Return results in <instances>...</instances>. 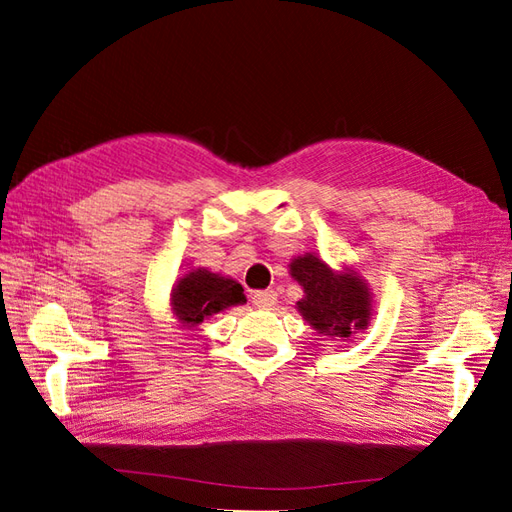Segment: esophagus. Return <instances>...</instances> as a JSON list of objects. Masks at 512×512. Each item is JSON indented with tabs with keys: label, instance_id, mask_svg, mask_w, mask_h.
<instances>
[{
	"label": "esophagus",
	"instance_id": "esophagus-1",
	"mask_svg": "<svg viewBox=\"0 0 512 512\" xmlns=\"http://www.w3.org/2000/svg\"><path fill=\"white\" fill-rule=\"evenodd\" d=\"M252 303L256 307H262V309H269L277 303V292L275 290H260V292H254L252 294Z\"/></svg>",
	"mask_w": 512,
	"mask_h": 512
}]
</instances>
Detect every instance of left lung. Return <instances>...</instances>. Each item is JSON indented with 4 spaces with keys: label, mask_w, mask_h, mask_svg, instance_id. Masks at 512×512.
I'll use <instances>...</instances> for the list:
<instances>
[{
    "label": "left lung",
    "mask_w": 512,
    "mask_h": 512,
    "mask_svg": "<svg viewBox=\"0 0 512 512\" xmlns=\"http://www.w3.org/2000/svg\"><path fill=\"white\" fill-rule=\"evenodd\" d=\"M292 280L303 288L299 314L320 337L352 342L374 318V299L365 277L350 265L333 269L316 254L294 256L288 265Z\"/></svg>",
    "instance_id": "1"
}]
</instances>
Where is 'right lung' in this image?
<instances>
[{
  "instance_id": "right-lung-1",
  "label": "right lung",
  "mask_w": 512,
  "mask_h": 512,
  "mask_svg": "<svg viewBox=\"0 0 512 512\" xmlns=\"http://www.w3.org/2000/svg\"><path fill=\"white\" fill-rule=\"evenodd\" d=\"M247 299L237 280L228 275L196 267L177 277L170 290L168 307L179 327L194 329L228 307L243 305Z\"/></svg>"
}]
</instances>
